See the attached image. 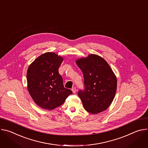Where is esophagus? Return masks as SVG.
<instances>
[{
  "instance_id": "esophagus-1",
  "label": "esophagus",
  "mask_w": 148,
  "mask_h": 148,
  "mask_svg": "<svg viewBox=\"0 0 148 148\" xmlns=\"http://www.w3.org/2000/svg\"><path fill=\"white\" fill-rule=\"evenodd\" d=\"M72 92H73V93H75L76 92V88L75 87H73V88H72Z\"/></svg>"
}]
</instances>
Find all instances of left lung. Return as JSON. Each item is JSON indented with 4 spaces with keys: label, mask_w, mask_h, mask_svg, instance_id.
<instances>
[{
    "label": "left lung",
    "mask_w": 148,
    "mask_h": 148,
    "mask_svg": "<svg viewBox=\"0 0 148 148\" xmlns=\"http://www.w3.org/2000/svg\"><path fill=\"white\" fill-rule=\"evenodd\" d=\"M84 77V90L78 96L85 109L97 114L108 109L112 103L117 88L116 76L106 61L101 56L91 54L76 60Z\"/></svg>",
    "instance_id": "8db88e82"
}]
</instances>
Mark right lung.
I'll return each instance as SVG.
<instances>
[{
  "instance_id": "add662e5",
  "label": "right lung",
  "mask_w": 148,
  "mask_h": 148,
  "mask_svg": "<svg viewBox=\"0 0 148 148\" xmlns=\"http://www.w3.org/2000/svg\"><path fill=\"white\" fill-rule=\"evenodd\" d=\"M63 58L53 52L45 53L33 62L27 71L28 91L40 108L52 110L62 105L71 90L65 88L59 68Z\"/></svg>"
}]
</instances>
